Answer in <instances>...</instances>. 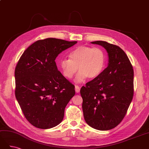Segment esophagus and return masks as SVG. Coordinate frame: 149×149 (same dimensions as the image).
<instances>
[{
    "label": "esophagus",
    "mask_w": 149,
    "mask_h": 149,
    "mask_svg": "<svg viewBox=\"0 0 149 149\" xmlns=\"http://www.w3.org/2000/svg\"><path fill=\"white\" fill-rule=\"evenodd\" d=\"M75 91L76 93H79L80 91V87L78 85H76L75 86Z\"/></svg>",
    "instance_id": "esophagus-1"
}]
</instances>
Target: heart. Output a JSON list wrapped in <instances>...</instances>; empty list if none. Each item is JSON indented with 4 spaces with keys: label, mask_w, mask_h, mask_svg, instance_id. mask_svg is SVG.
I'll return each instance as SVG.
<instances>
[{
    "label": "heart",
    "mask_w": 149,
    "mask_h": 149,
    "mask_svg": "<svg viewBox=\"0 0 149 149\" xmlns=\"http://www.w3.org/2000/svg\"><path fill=\"white\" fill-rule=\"evenodd\" d=\"M69 59H63L60 62L62 73L68 79L73 77L79 71L76 81L81 82L88 77L96 78L105 67L106 55L101 48L81 46L71 52Z\"/></svg>",
    "instance_id": "obj_1"
}]
</instances>
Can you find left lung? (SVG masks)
Wrapping results in <instances>:
<instances>
[{"mask_svg": "<svg viewBox=\"0 0 149 149\" xmlns=\"http://www.w3.org/2000/svg\"><path fill=\"white\" fill-rule=\"evenodd\" d=\"M104 48L109 63L101 74L81 88L85 121L91 127L107 130L123 120L134 96V70L119 47L104 41L91 42Z\"/></svg>", "mask_w": 149, "mask_h": 149, "instance_id": "obj_1", "label": "left lung"}]
</instances>
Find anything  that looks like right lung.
I'll use <instances>...</instances> for the list:
<instances>
[{
    "label": "right lung",
    "mask_w": 149,
    "mask_h": 149,
    "mask_svg": "<svg viewBox=\"0 0 149 149\" xmlns=\"http://www.w3.org/2000/svg\"><path fill=\"white\" fill-rule=\"evenodd\" d=\"M77 43L48 38L31 44L15 70V94L24 115L35 127L47 129L63 119L65 109L75 94L74 85L58 70L55 59Z\"/></svg>",
    "instance_id": "add662e5"
}]
</instances>
